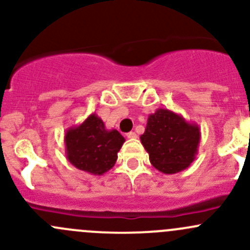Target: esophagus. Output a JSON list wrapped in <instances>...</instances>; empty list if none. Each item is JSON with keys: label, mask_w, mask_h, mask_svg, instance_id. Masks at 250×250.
Instances as JSON below:
<instances>
[{"label": "esophagus", "mask_w": 250, "mask_h": 250, "mask_svg": "<svg viewBox=\"0 0 250 250\" xmlns=\"http://www.w3.org/2000/svg\"><path fill=\"white\" fill-rule=\"evenodd\" d=\"M127 138L128 139H137V134L134 132H129L127 134Z\"/></svg>", "instance_id": "esophagus-1"}]
</instances>
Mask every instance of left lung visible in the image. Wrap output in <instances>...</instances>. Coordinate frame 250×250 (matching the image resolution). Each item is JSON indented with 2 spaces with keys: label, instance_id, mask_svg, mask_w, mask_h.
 <instances>
[{
  "label": "left lung",
  "instance_id": "8db88e82",
  "mask_svg": "<svg viewBox=\"0 0 250 250\" xmlns=\"http://www.w3.org/2000/svg\"><path fill=\"white\" fill-rule=\"evenodd\" d=\"M141 144L150 162L165 174L186 169L195 161L201 140L200 127L188 122L179 113L157 109L147 118Z\"/></svg>",
  "mask_w": 250,
  "mask_h": 250
}]
</instances>
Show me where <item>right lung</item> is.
<instances>
[{"label":"right lung","mask_w":250,"mask_h":250,"mask_svg":"<svg viewBox=\"0 0 250 250\" xmlns=\"http://www.w3.org/2000/svg\"><path fill=\"white\" fill-rule=\"evenodd\" d=\"M65 153L74 167L93 175H103L115 166L125 138L116 129H106L98 115L92 113L81 125L65 133Z\"/></svg>","instance_id":"right-lung-1"}]
</instances>
